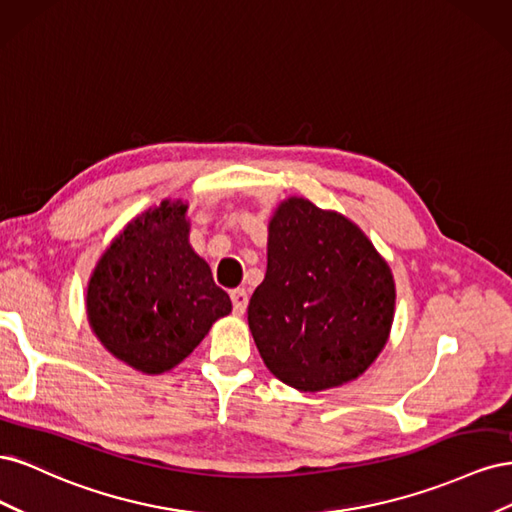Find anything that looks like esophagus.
<instances>
[{"mask_svg":"<svg viewBox=\"0 0 512 512\" xmlns=\"http://www.w3.org/2000/svg\"><path fill=\"white\" fill-rule=\"evenodd\" d=\"M247 290H243V288H237V290H232L230 292V301H232V309H235V314L237 316H241V314H245V309H247Z\"/></svg>","mask_w":512,"mask_h":512,"instance_id":"esophagus-1","label":"esophagus"}]
</instances>
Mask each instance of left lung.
Listing matches in <instances>:
<instances>
[{
	"label": "left lung",
	"mask_w": 512,
	"mask_h": 512,
	"mask_svg": "<svg viewBox=\"0 0 512 512\" xmlns=\"http://www.w3.org/2000/svg\"><path fill=\"white\" fill-rule=\"evenodd\" d=\"M393 309L391 269L359 228L305 198L280 205L267 275L247 305L275 378L316 393L361 376L386 344Z\"/></svg>",
	"instance_id": "obj_1"
}]
</instances>
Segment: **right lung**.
I'll return each instance as SVG.
<instances>
[{
  "label": "right lung",
  "mask_w": 512,
  "mask_h": 512,
  "mask_svg": "<svg viewBox=\"0 0 512 512\" xmlns=\"http://www.w3.org/2000/svg\"><path fill=\"white\" fill-rule=\"evenodd\" d=\"M185 209L162 203L128 224L87 290L91 329L108 352L145 374L181 363L232 309L188 243Z\"/></svg>",
  "instance_id": "1"
}]
</instances>
